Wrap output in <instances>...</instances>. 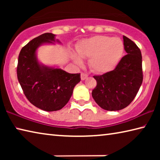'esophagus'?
<instances>
[{
  "mask_svg": "<svg viewBox=\"0 0 160 160\" xmlns=\"http://www.w3.org/2000/svg\"><path fill=\"white\" fill-rule=\"evenodd\" d=\"M88 77V75L85 73V72H82V73H81V80H85Z\"/></svg>",
  "mask_w": 160,
  "mask_h": 160,
  "instance_id": "esophagus-1",
  "label": "esophagus"
}]
</instances>
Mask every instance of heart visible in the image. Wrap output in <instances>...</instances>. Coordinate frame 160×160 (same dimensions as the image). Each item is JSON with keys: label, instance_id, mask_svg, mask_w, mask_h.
<instances>
[{"label": "heart", "instance_id": "1", "mask_svg": "<svg viewBox=\"0 0 160 160\" xmlns=\"http://www.w3.org/2000/svg\"><path fill=\"white\" fill-rule=\"evenodd\" d=\"M124 45L118 37L95 36L84 40L78 47V54H72L75 63L81 65L82 57L90 58L89 64L94 71L106 72L112 70L122 57Z\"/></svg>", "mask_w": 160, "mask_h": 160}]
</instances>
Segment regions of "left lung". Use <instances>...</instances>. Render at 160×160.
<instances>
[{
	"mask_svg": "<svg viewBox=\"0 0 160 160\" xmlns=\"http://www.w3.org/2000/svg\"><path fill=\"white\" fill-rule=\"evenodd\" d=\"M123 38L126 55L114 70L93 76L97 86L92 95L97 104L107 111H118L128 107L142 82L141 51L132 40L125 36Z\"/></svg>",
	"mask_w": 160,
	"mask_h": 160,
	"instance_id": "left-lung-1",
	"label": "left lung"
}]
</instances>
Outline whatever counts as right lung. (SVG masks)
<instances>
[{"label": "right lung", "instance_id": "right-lung-1", "mask_svg": "<svg viewBox=\"0 0 160 160\" xmlns=\"http://www.w3.org/2000/svg\"><path fill=\"white\" fill-rule=\"evenodd\" d=\"M53 42L55 34L52 33H44L31 40L21 49L17 66L18 79L27 99L34 106L47 112L61 109L80 81V73H68L39 63L37 48Z\"/></svg>", "mask_w": 160, "mask_h": 160}]
</instances>
